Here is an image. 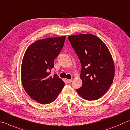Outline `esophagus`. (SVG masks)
<instances>
[{"label": "esophagus", "instance_id": "1", "mask_svg": "<svg viewBox=\"0 0 130 130\" xmlns=\"http://www.w3.org/2000/svg\"><path fill=\"white\" fill-rule=\"evenodd\" d=\"M67 81H68V83H71L72 81V79H67Z\"/></svg>", "mask_w": 130, "mask_h": 130}]
</instances>
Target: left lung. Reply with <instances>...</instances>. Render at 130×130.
Returning <instances> with one entry per match:
<instances>
[{"instance_id": "8db88e82", "label": "left lung", "mask_w": 130, "mask_h": 130, "mask_svg": "<svg viewBox=\"0 0 130 130\" xmlns=\"http://www.w3.org/2000/svg\"><path fill=\"white\" fill-rule=\"evenodd\" d=\"M81 63L82 87L77 89L85 100H96L107 92L114 77V63L107 46L92 34L68 36Z\"/></svg>"}]
</instances>
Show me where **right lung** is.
Returning a JSON list of instances; mask_svg holds the SVG:
<instances>
[{
	"instance_id": "1",
	"label": "right lung",
	"mask_w": 130,
	"mask_h": 130,
	"mask_svg": "<svg viewBox=\"0 0 130 130\" xmlns=\"http://www.w3.org/2000/svg\"><path fill=\"white\" fill-rule=\"evenodd\" d=\"M65 36L39 40L28 46L23 58L21 78L25 91L41 104L57 97L65 82L57 74L51 75L54 60L63 48Z\"/></svg>"
}]
</instances>
